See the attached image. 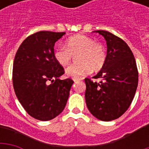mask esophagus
Segmentation results:
<instances>
[{"label":"esophagus","instance_id":"1","mask_svg":"<svg viewBox=\"0 0 149 149\" xmlns=\"http://www.w3.org/2000/svg\"><path fill=\"white\" fill-rule=\"evenodd\" d=\"M80 81V79H73V81H74V82H77V81Z\"/></svg>","mask_w":149,"mask_h":149}]
</instances>
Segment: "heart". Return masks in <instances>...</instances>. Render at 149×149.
<instances>
[{
	"label": "heart",
	"instance_id": "heart-1",
	"mask_svg": "<svg viewBox=\"0 0 149 149\" xmlns=\"http://www.w3.org/2000/svg\"><path fill=\"white\" fill-rule=\"evenodd\" d=\"M78 53L81 65H72L65 69L67 77L80 79L89 74L92 68L100 70L106 61V49L100 43L95 42L92 37L84 35H75L67 39L65 46L58 45L54 51V58L59 65H67L71 61L72 55Z\"/></svg>",
	"mask_w": 149,
	"mask_h": 149
}]
</instances>
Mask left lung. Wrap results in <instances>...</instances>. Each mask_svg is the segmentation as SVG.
I'll return each instance as SVG.
<instances>
[{
    "label": "left lung",
    "instance_id": "obj_1",
    "mask_svg": "<svg viewBox=\"0 0 149 149\" xmlns=\"http://www.w3.org/2000/svg\"><path fill=\"white\" fill-rule=\"evenodd\" d=\"M102 35L107 43V58L94 78H88L85 101L89 112L103 121L119 118L125 113L134 98L138 85V70L133 53L126 43L108 31H94Z\"/></svg>",
    "mask_w": 149,
    "mask_h": 149
}]
</instances>
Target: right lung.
<instances>
[{
  "mask_svg": "<svg viewBox=\"0 0 149 149\" xmlns=\"http://www.w3.org/2000/svg\"><path fill=\"white\" fill-rule=\"evenodd\" d=\"M65 33L40 31L19 47L13 68L15 93L32 117L47 121L64 110L73 81L61 80L64 68L54 58V45Z\"/></svg>",
  "mask_w": 149,
  "mask_h": 149,
  "instance_id": "obj_1",
  "label": "right lung"
}]
</instances>
